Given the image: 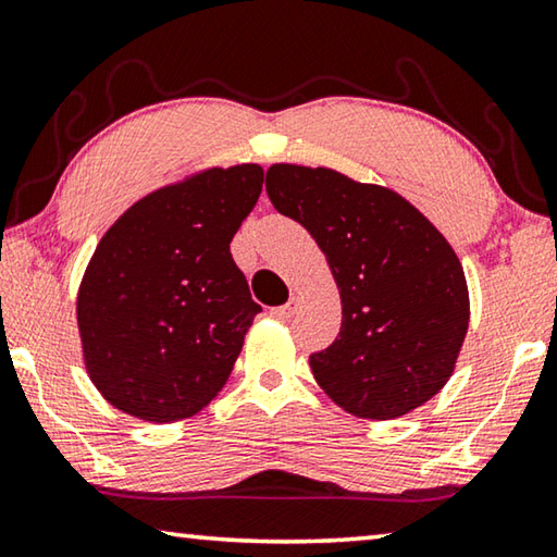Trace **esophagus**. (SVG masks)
I'll list each match as a JSON object with an SVG mask.
<instances>
[{
	"mask_svg": "<svg viewBox=\"0 0 557 557\" xmlns=\"http://www.w3.org/2000/svg\"><path fill=\"white\" fill-rule=\"evenodd\" d=\"M297 309H299V299L297 297H289L287 305L275 307V309H272V313H275V317H280V319H292L297 313Z\"/></svg>",
	"mask_w": 557,
	"mask_h": 557,
	"instance_id": "esophagus-1",
	"label": "esophagus"
}]
</instances>
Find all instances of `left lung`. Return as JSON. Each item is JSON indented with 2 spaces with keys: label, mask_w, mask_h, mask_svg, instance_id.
<instances>
[{
  "label": "left lung",
  "mask_w": 557,
  "mask_h": 557,
  "mask_svg": "<svg viewBox=\"0 0 557 557\" xmlns=\"http://www.w3.org/2000/svg\"><path fill=\"white\" fill-rule=\"evenodd\" d=\"M268 197L326 252L343 321L311 352L321 389L360 419H397L453 375L470 321L458 256L397 191L329 168L272 165Z\"/></svg>",
  "instance_id": "left-lung-1"
}]
</instances>
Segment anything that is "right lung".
Listing matches in <instances>:
<instances>
[{"mask_svg": "<svg viewBox=\"0 0 557 557\" xmlns=\"http://www.w3.org/2000/svg\"><path fill=\"white\" fill-rule=\"evenodd\" d=\"M260 165L211 168L136 201L85 270L77 326L109 404L170 423L216 397L260 305L231 258L256 207Z\"/></svg>", "mask_w": 557, "mask_h": 557, "instance_id": "right-lung-1", "label": "right lung"}]
</instances>
